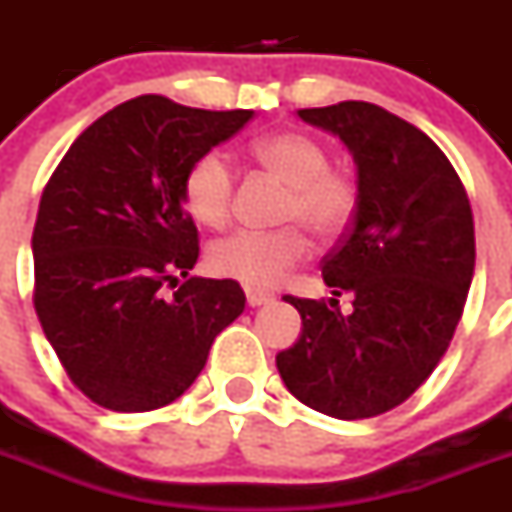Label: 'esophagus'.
<instances>
[{
	"label": "esophagus",
	"instance_id": "esophagus-1",
	"mask_svg": "<svg viewBox=\"0 0 512 512\" xmlns=\"http://www.w3.org/2000/svg\"><path fill=\"white\" fill-rule=\"evenodd\" d=\"M246 300H248V307H261V305H269L274 297L266 295V292H256V289H248Z\"/></svg>",
	"mask_w": 512,
	"mask_h": 512
}]
</instances>
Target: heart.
<instances>
[{
	"label": "heart",
	"instance_id": "heart-1",
	"mask_svg": "<svg viewBox=\"0 0 512 512\" xmlns=\"http://www.w3.org/2000/svg\"><path fill=\"white\" fill-rule=\"evenodd\" d=\"M253 158L289 184L277 230H235L207 251V266L217 277L248 287H274L289 269L310 256L305 228L330 241L351 225L359 210V184L348 171L330 166L325 143L297 130L271 133L253 143ZM235 171L223 151H205L189 164L182 182V200L189 215L207 228H223L233 212Z\"/></svg>",
	"mask_w": 512,
	"mask_h": 512
}]
</instances>
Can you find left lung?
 <instances>
[{"label":"left lung","instance_id":"8db88e82","mask_svg":"<svg viewBox=\"0 0 512 512\" xmlns=\"http://www.w3.org/2000/svg\"><path fill=\"white\" fill-rule=\"evenodd\" d=\"M297 115L354 153L359 210L323 259L338 300L284 295L302 336L277 369L307 408L338 420L374 418L408 400L446 354L474 274L467 189L423 130L369 102H338Z\"/></svg>","mask_w":512,"mask_h":512}]
</instances>
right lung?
Here are the masks:
<instances>
[{"mask_svg": "<svg viewBox=\"0 0 512 512\" xmlns=\"http://www.w3.org/2000/svg\"><path fill=\"white\" fill-rule=\"evenodd\" d=\"M251 117L143 94L92 122L45 184L33 305L71 382L102 408L148 413L182 397L246 307L233 279L189 277L200 238L182 182Z\"/></svg>", "mask_w": 512, "mask_h": 512, "instance_id": "right-lung-1", "label": "right lung"}]
</instances>
